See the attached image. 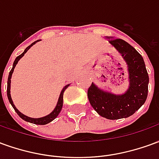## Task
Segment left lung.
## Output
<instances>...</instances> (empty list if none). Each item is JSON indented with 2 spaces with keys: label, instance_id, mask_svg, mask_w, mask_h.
<instances>
[{
  "label": "left lung",
  "instance_id": "8db88e82",
  "mask_svg": "<svg viewBox=\"0 0 159 159\" xmlns=\"http://www.w3.org/2000/svg\"><path fill=\"white\" fill-rule=\"evenodd\" d=\"M107 38L110 39V45L126 63L129 88L123 93L116 94L92 83L88 90V97L92 107L101 117L111 120L126 118L132 116L146 102L149 76L143 58L135 48L122 39L111 36Z\"/></svg>",
  "mask_w": 159,
  "mask_h": 159
}]
</instances>
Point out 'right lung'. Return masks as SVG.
<instances>
[{"mask_svg":"<svg viewBox=\"0 0 159 159\" xmlns=\"http://www.w3.org/2000/svg\"><path fill=\"white\" fill-rule=\"evenodd\" d=\"M39 42V40H37L36 42H34L33 43H31L29 47H27L25 49V51L23 52V53H21L20 55H19L14 60V62H13V65H12V70H10V72H9L8 75V79H7V98H8V100L10 104L12 105V107H13V109L15 111L17 114L19 115V117H21L23 120H25L26 122H29V123H34V124H38V125H45L47 123H50V122H52V120H54L56 117H58V115L60 112V111L62 109L63 107V95H64V92L66 91V89L70 86V84H67L66 86L63 88V89L61 90V92H60V94H59V100H58V102H57V105H56L55 108L53 109L52 112H50L48 115H47L45 117H38V118H33V117H30L28 116H25V115H24L23 113H21L20 111H19L17 108H16L15 105L13 104V101L12 100V97H11V78H12V73H13V70H14V68H15V66H17V64L19 61V59L22 58L23 56L25 55V53H26V52L29 50L31 47H32L34 44H36V42Z\"/></svg>","mask_w":159,"mask_h":159,"instance_id":"add662e5","label":"right lung"}]
</instances>
